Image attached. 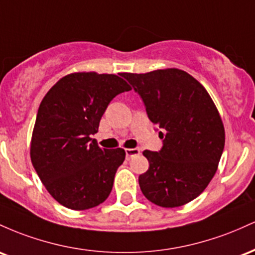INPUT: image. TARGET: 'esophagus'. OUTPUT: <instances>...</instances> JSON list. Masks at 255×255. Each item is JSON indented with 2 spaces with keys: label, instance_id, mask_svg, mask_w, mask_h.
Listing matches in <instances>:
<instances>
[{
  "label": "esophagus",
  "instance_id": "obj_1",
  "mask_svg": "<svg viewBox=\"0 0 255 255\" xmlns=\"http://www.w3.org/2000/svg\"><path fill=\"white\" fill-rule=\"evenodd\" d=\"M141 153L139 148H128V149H125V154H127V159L132 158V156L138 155Z\"/></svg>",
  "mask_w": 255,
  "mask_h": 255
}]
</instances>
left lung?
<instances>
[{
  "label": "left lung",
  "mask_w": 255,
  "mask_h": 255,
  "mask_svg": "<svg viewBox=\"0 0 255 255\" xmlns=\"http://www.w3.org/2000/svg\"><path fill=\"white\" fill-rule=\"evenodd\" d=\"M120 76L142 99L162 139L159 151H143L149 161L138 177L143 195L166 208L193 201L213 178L224 150V127L212 99L177 68Z\"/></svg>",
  "instance_id": "8db88e82"
}]
</instances>
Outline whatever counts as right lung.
Masks as SVG:
<instances>
[{
  "label": "right lung",
  "mask_w": 255,
  "mask_h": 255,
  "mask_svg": "<svg viewBox=\"0 0 255 255\" xmlns=\"http://www.w3.org/2000/svg\"><path fill=\"white\" fill-rule=\"evenodd\" d=\"M128 90L116 74L79 72L65 76L43 97L31 161L45 189L65 207L89 210L110 196L125 151L102 149L91 135L110 102Z\"/></svg>",
  "instance_id": "1"
}]
</instances>
